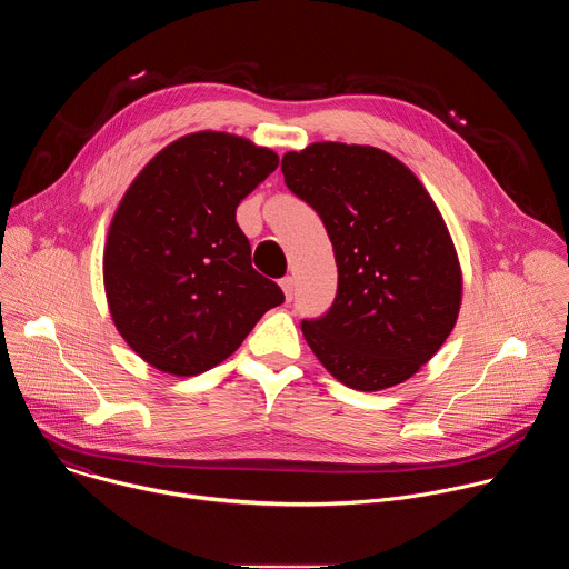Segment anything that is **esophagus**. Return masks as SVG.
Here are the masks:
<instances>
[{
  "label": "esophagus",
  "mask_w": 569,
  "mask_h": 569,
  "mask_svg": "<svg viewBox=\"0 0 569 569\" xmlns=\"http://www.w3.org/2000/svg\"><path fill=\"white\" fill-rule=\"evenodd\" d=\"M279 286H281V290H283L286 299L290 301V299H292V295H295V279H292V277H283V279L279 281Z\"/></svg>",
  "instance_id": "34e87169"
}]
</instances>
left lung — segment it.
Returning a JSON list of instances; mask_svg holds the SVG:
<instances>
[{"mask_svg": "<svg viewBox=\"0 0 569 569\" xmlns=\"http://www.w3.org/2000/svg\"><path fill=\"white\" fill-rule=\"evenodd\" d=\"M286 187L333 242L338 295L301 333L327 371L358 391L412 378L446 342L461 306V266L441 211L393 154L315 141L281 159Z\"/></svg>", "mask_w": 569, "mask_h": 569, "instance_id": "1", "label": "left lung"}]
</instances>
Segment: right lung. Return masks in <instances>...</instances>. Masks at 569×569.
<instances>
[{
	"mask_svg": "<svg viewBox=\"0 0 569 569\" xmlns=\"http://www.w3.org/2000/svg\"><path fill=\"white\" fill-rule=\"evenodd\" d=\"M279 154L246 137L200 130L161 148L123 193L106 240L103 286L128 347L171 376L227 360L281 288L252 268L236 207Z\"/></svg>",
	"mask_w": 569,
	"mask_h": 569,
	"instance_id": "obj_1",
	"label": "right lung"
}]
</instances>
